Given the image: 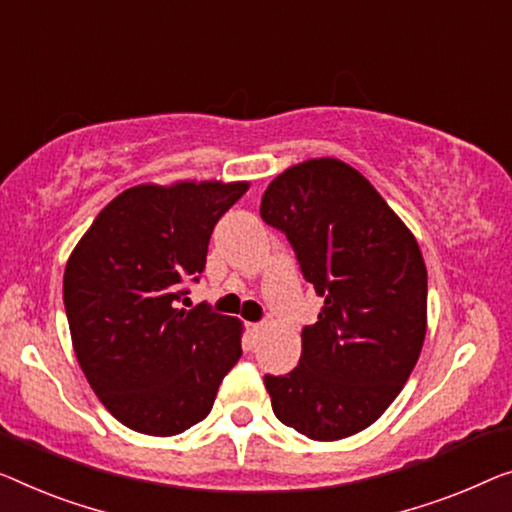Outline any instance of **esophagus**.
<instances>
[{"mask_svg":"<svg viewBox=\"0 0 512 512\" xmlns=\"http://www.w3.org/2000/svg\"><path fill=\"white\" fill-rule=\"evenodd\" d=\"M262 329H264V326H262V324H248V333H250V335H253V338H255V335H259V333H262Z\"/></svg>","mask_w":512,"mask_h":512,"instance_id":"34e87169","label":"esophagus"}]
</instances>
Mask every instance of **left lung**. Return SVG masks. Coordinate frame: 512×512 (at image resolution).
Returning <instances> with one entry per match:
<instances>
[{
    "label": "left lung",
    "instance_id": "obj_1",
    "mask_svg": "<svg viewBox=\"0 0 512 512\" xmlns=\"http://www.w3.org/2000/svg\"><path fill=\"white\" fill-rule=\"evenodd\" d=\"M264 223L285 232L324 296L301 361L264 377L273 414L315 441L365 430L398 398L427 331V269L416 236L375 186L338 158H310L269 183Z\"/></svg>",
    "mask_w": 512,
    "mask_h": 512
}]
</instances>
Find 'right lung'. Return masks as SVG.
<instances>
[{
  "label": "right lung",
  "mask_w": 512,
  "mask_h": 512,
  "mask_svg": "<svg viewBox=\"0 0 512 512\" xmlns=\"http://www.w3.org/2000/svg\"><path fill=\"white\" fill-rule=\"evenodd\" d=\"M248 186L140 183L98 213L68 257L75 356L105 409L135 432L172 437L200 423L239 361V319L174 301L204 271L213 227Z\"/></svg>",
  "instance_id": "right-lung-1"
}]
</instances>
